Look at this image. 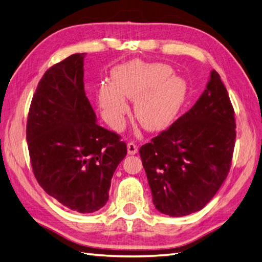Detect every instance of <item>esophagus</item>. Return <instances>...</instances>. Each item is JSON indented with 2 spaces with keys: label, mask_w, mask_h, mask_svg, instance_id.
<instances>
[{
  "label": "esophagus",
  "mask_w": 262,
  "mask_h": 262,
  "mask_svg": "<svg viewBox=\"0 0 262 262\" xmlns=\"http://www.w3.org/2000/svg\"><path fill=\"white\" fill-rule=\"evenodd\" d=\"M138 152V147L133 142L127 143V154L129 155H136Z\"/></svg>",
  "instance_id": "1"
}]
</instances>
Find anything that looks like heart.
<instances>
[{
    "mask_svg": "<svg viewBox=\"0 0 262 262\" xmlns=\"http://www.w3.org/2000/svg\"><path fill=\"white\" fill-rule=\"evenodd\" d=\"M112 81L100 84L98 99L105 119L114 126L127 113V98L136 100L139 123L148 131H162L174 121L188 95L185 80L163 63L126 62L112 71Z\"/></svg>",
    "mask_w": 262,
    "mask_h": 262,
    "instance_id": "heart-1",
    "label": "heart"
}]
</instances>
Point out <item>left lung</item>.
I'll list each match as a JSON object with an SVG mask.
<instances>
[{
	"mask_svg": "<svg viewBox=\"0 0 262 262\" xmlns=\"http://www.w3.org/2000/svg\"><path fill=\"white\" fill-rule=\"evenodd\" d=\"M235 127L227 90L212 70L192 108L139 150L158 211L182 217L213 198L231 168Z\"/></svg>",
	"mask_w": 262,
	"mask_h": 262,
	"instance_id": "left-lung-1",
	"label": "left lung"
}]
</instances>
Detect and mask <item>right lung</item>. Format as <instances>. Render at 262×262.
Returning <instances> with one entry per match:
<instances>
[{"label": "right lung", "mask_w": 262, "mask_h": 262, "mask_svg": "<svg viewBox=\"0 0 262 262\" xmlns=\"http://www.w3.org/2000/svg\"><path fill=\"white\" fill-rule=\"evenodd\" d=\"M73 54L45 72L31 100L27 142L35 178L47 194L81 213L108 200L125 142L98 125L84 93L83 58Z\"/></svg>", "instance_id": "1"}]
</instances>
